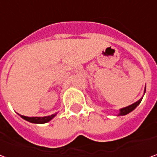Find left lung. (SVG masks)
I'll list each match as a JSON object with an SVG mask.
<instances>
[{
  "label": "left lung",
  "mask_w": 157,
  "mask_h": 157,
  "mask_svg": "<svg viewBox=\"0 0 157 157\" xmlns=\"http://www.w3.org/2000/svg\"><path fill=\"white\" fill-rule=\"evenodd\" d=\"M145 92H146V87H145V89H144V94H145ZM142 100V98H141L140 100H138V101H136V102H135L134 104H132V105H128V106H126V107H123V108L120 109V113H119V114H118V115H119V116H122V115H126V114H128V113H131L133 110H135V109L136 108V106L141 103Z\"/></svg>",
  "instance_id": "left-lung-1"
}]
</instances>
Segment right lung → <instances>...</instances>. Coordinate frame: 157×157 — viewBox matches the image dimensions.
<instances>
[{
	"label": "right lung",
	"mask_w": 157,
	"mask_h": 157,
	"mask_svg": "<svg viewBox=\"0 0 157 157\" xmlns=\"http://www.w3.org/2000/svg\"><path fill=\"white\" fill-rule=\"evenodd\" d=\"M22 119H24L25 121H27L31 123H36V124H44L49 122L50 121H52L53 118L57 115V113H54L49 116H44V117H28V116H24V115H21L19 114Z\"/></svg>",
	"instance_id": "1"
}]
</instances>
